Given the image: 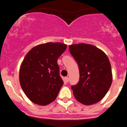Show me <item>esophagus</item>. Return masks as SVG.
Wrapping results in <instances>:
<instances>
[{
  "mask_svg": "<svg viewBox=\"0 0 127 127\" xmlns=\"http://www.w3.org/2000/svg\"><path fill=\"white\" fill-rule=\"evenodd\" d=\"M64 80H65V82L67 83V82H69V78H68V77H65Z\"/></svg>",
  "mask_w": 127,
  "mask_h": 127,
  "instance_id": "1",
  "label": "esophagus"
}]
</instances>
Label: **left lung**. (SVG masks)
<instances>
[{"mask_svg": "<svg viewBox=\"0 0 127 127\" xmlns=\"http://www.w3.org/2000/svg\"><path fill=\"white\" fill-rule=\"evenodd\" d=\"M69 49L80 71L78 83L71 86L74 97L85 105L99 102L112 83V69L109 58L103 51L91 44H73Z\"/></svg>", "mask_w": 127, "mask_h": 127, "instance_id": "1", "label": "left lung"}]
</instances>
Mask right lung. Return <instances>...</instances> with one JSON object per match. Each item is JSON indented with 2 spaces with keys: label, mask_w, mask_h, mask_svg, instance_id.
I'll return each instance as SVG.
<instances>
[{
  "label": "right lung",
  "mask_w": 127,
  "mask_h": 127,
  "mask_svg": "<svg viewBox=\"0 0 127 127\" xmlns=\"http://www.w3.org/2000/svg\"><path fill=\"white\" fill-rule=\"evenodd\" d=\"M67 48L60 42H48L32 48L19 72L21 87L34 103L46 105L55 101L64 84L57 60Z\"/></svg>",
  "instance_id": "right-lung-1"
}]
</instances>
